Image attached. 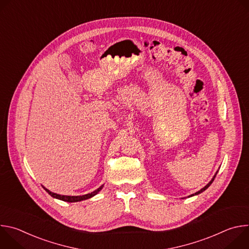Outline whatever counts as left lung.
<instances>
[{
    "mask_svg": "<svg viewBox=\"0 0 249 249\" xmlns=\"http://www.w3.org/2000/svg\"><path fill=\"white\" fill-rule=\"evenodd\" d=\"M217 173H218V171H217V172H216V174H215V176H214V177H213V179H212V180H211V181H210V182H209V183H208V184H207V185H206V186H205V187H203V188H202V189H201V190H200V191H198V192H196V193H195V194H192V195H190V196H189V197H191V196H194V195H198V194H200V193H202V192H203V191H205V190H206V189H207V188H208V187H209V186H210V185H211V184H212V182H213V181H214V179H215V177H216V175H217Z\"/></svg>",
    "mask_w": 249,
    "mask_h": 249,
    "instance_id": "obj_1",
    "label": "left lung"
}]
</instances>
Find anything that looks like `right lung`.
Masks as SVG:
<instances>
[{"instance_id": "1", "label": "right lung", "mask_w": 249, "mask_h": 249, "mask_svg": "<svg viewBox=\"0 0 249 249\" xmlns=\"http://www.w3.org/2000/svg\"><path fill=\"white\" fill-rule=\"evenodd\" d=\"M103 185H101L98 189H96L95 191L89 193V194H87V195H83V196H66V195H59V194H56V193H53L51 191H49L48 189H46L45 187H43L45 189L46 192H48L49 195H51L53 198H56V199H59V200H63V201H66V202H79V201H83V200H87V199H89L91 198L92 196L96 195L101 189H102Z\"/></svg>"}]
</instances>
